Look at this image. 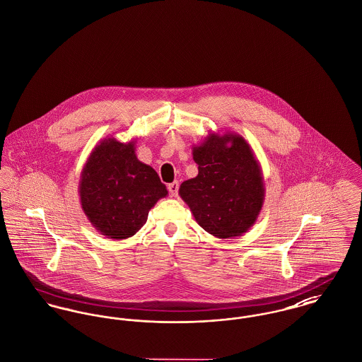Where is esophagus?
Returning <instances> with one entry per match:
<instances>
[{
  "label": "esophagus",
  "instance_id": "1",
  "mask_svg": "<svg viewBox=\"0 0 362 362\" xmlns=\"http://www.w3.org/2000/svg\"><path fill=\"white\" fill-rule=\"evenodd\" d=\"M168 190H169V194L172 197H176L177 192H179V182H172L168 185Z\"/></svg>",
  "mask_w": 362,
  "mask_h": 362
}]
</instances>
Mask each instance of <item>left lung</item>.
<instances>
[{"mask_svg":"<svg viewBox=\"0 0 362 362\" xmlns=\"http://www.w3.org/2000/svg\"><path fill=\"white\" fill-rule=\"evenodd\" d=\"M198 175L183 182L179 195L195 222L218 238L247 233L264 202L262 167L250 143L235 132H209L193 146Z\"/></svg>","mask_w":362,"mask_h":362,"instance_id":"obj_1","label":"left lung"}]
</instances>
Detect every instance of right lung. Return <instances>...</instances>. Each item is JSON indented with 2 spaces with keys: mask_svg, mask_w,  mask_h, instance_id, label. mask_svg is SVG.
<instances>
[{
  "mask_svg": "<svg viewBox=\"0 0 362 362\" xmlns=\"http://www.w3.org/2000/svg\"><path fill=\"white\" fill-rule=\"evenodd\" d=\"M136 140H100L80 176L78 194L85 216L103 235L125 240L147 222L148 211L168 190L157 172L138 160Z\"/></svg>",
  "mask_w": 362,
  "mask_h": 362,
  "instance_id": "1",
  "label": "right lung"
}]
</instances>
